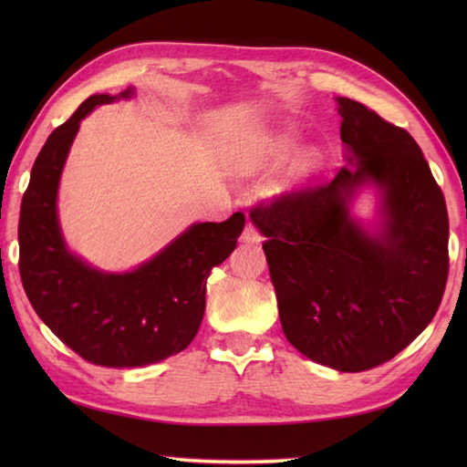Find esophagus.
Here are the masks:
<instances>
[{
  "label": "esophagus",
  "instance_id": "1",
  "mask_svg": "<svg viewBox=\"0 0 467 467\" xmlns=\"http://www.w3.org/2000/svg\"><path fill=\"white\" fill-rule=\"evenodd\" d=\"M241 239H243L244 243H261L259 228H256L253 223H246V224H244V231H243V234H241Z\"/></svg>",
  "mask_w": 467,
  "mask_h": 467
}]
</instances>
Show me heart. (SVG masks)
Instances as JSON below:
<instances>
[{"label": "heart", "instance_id": "1", "mask_svg": "<svg viewBox=\"0 0 467 467\" xmlns=\"http://www.w3.org/2000/svg\"><path fill=\"white\" fill-rule=\"evenodd\" d=\"M283 144L281 142H275V144H259V146H251L249 150H243L236 158V166L241 168V171H254V168H259L265 161H269L271 156H276L283 150ZM309 161L301 162V171H306L309 168Z\"/></svg>", "mask_w": 467, "mask_h": 467}]
</instances>
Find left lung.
<instances>
[{
  "instance_id": "8db88e82",
  "label": "left lung",
  "mask_w": 467,
  "mask_h": 467,
  "mask_svg": "<svg viewBox=\"0 0 467 467\" xmlns=\"http://www.w3.org/2000/svg\"><path fill=\"white\" fill-rule=\"evenodd\" d=\"M347 164L251 208L285 337L305 357L359 373L393 359L438 313L450 273V218L411 134L339 98ZM384 188L386 226L369 237L346 214L357 185Z\"/></svg>"
}]
</instances>
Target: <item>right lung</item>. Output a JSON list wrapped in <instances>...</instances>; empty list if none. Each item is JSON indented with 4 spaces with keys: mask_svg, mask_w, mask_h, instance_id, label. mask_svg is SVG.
<instances>
[{
    "mask_svg": "<svg viewBox=\"0 0 467 467\" xmlns=\"http://www.w3.org/2000/svg\"><path fill=\"white\" fill-rule=\"evenodd\" d=\"M112 100L90 96L49 134L22 198L17 241L19 276L39 319L82 359L120 369L158 363L191 345L208 275L236 249L244 214L191 226L134 273L104 275L69 254L56 216L59 172L82 118Z\"/></svg>",
    "mask_w": 467,
    "mask_h": 467,
    "instance_id": "obj_1",
    "label": "right lung"
}]
</instances>
